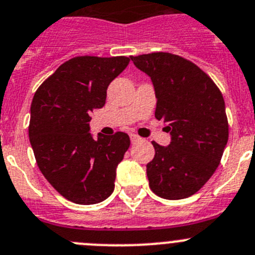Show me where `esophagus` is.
<instances>
[{
  "label": "esophagus",
  "instance_id": "34e87169",
  "mask_svg": "<svg viewBox=\"0 0 255 255\" xmlns=\"http://www.w3.org/2000/svg\"><path fill=\"white\" fill-rule=\"evenodd\" d=\"M141 137L138 134H135V133H130V142L132 143H137V142L141 141Z\"/></svg>",
  "mask_w": 255,
  "mask_h": 255
}]
</instances>
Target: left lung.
I'll return each instance as SVG.
<instances>
[{
  "label": "left lung",
  "instance_id": "8db88e82",
  "mask_svg": "<svg viewBox=\"0 0 255 255\" xmlns=\"http://www.w3.org/2000/svg\"><path fill=\"white\" fill-rule=\"evenodd\" d=\"M130 60L151 77L157 98L154 116L167 125L171 134L167 147L152 141L149 187L162 199L191 196L215 172L228 143L223 94L205 71L182 56L152 52Z\"/></svg>",
  "mask_w": 255,
  "mask_h": 255
}]
</instances>
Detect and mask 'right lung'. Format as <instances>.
Instances as JSON below:
<instances>
[{
  "mask_svg": "<svg viewBox=\"0 0 255 255\" xmlns=\"http://www.w3.org/2000/svg\"><path fill=\"white\" fill-rule=\"evenodd\" d=\"M127 56H75L61 64L31 103L28 137L36 163L54 189L80 205L98 204L114 190L117 166L129 135L89 132L90 113L106 104L107 88L126 69Z\"/></svg>",
  "mask_w": 255,
  "mask_h": 255,
  "instance_id": "add662e5",
  "label": "right lung"
}]
</instances>
